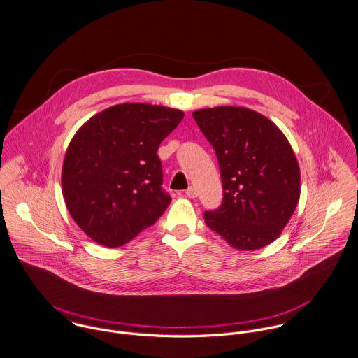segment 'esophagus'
<instances>
[{"label": "esophagus", "mask_w": 358, "mask_h": 358, "mask_svg": "<svg viewBox=\"0 0 358 358\" xmlns=\"http://www.w3.org/2000/svg\"><path fill=\"white\" fill-rule=\"evenodd\" d=\"M185 195H187L188 198H196V196H198L196 188H194V187H189V188L185 191Z\"/></svg>", "instance_id": "1"}]
</instances>
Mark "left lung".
Here are the masks:
<instances>
[{
    "label": "left lung",
    "instance_id": "1",
    "mask_svg": "<svg viewBox=\"0 0 358 358\" xmlns=\"http://www.w3.org/2000/svg\"><path fill=\"white\" fill-rule=\"evenodd\" d=\"M213 145L221 171V206L205 212L206 225L236 250L274 242L300 198V169L284 133L266 116L242 106L192 113Z\"/></svg>",
    "mask_w": 358,
    "mask_h": 358
}]
</instances>
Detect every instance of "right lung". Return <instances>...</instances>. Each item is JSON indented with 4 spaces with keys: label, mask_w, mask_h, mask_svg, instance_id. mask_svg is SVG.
Listing matches in <instances>:
<instances>
[{
    "label": "right lung",
    "mask_w": 358,
    "mask_h": 358,
    "mask_svg": "<svg viewBox=\"0 0 358 358\" xmlns=\"http://www.w3.org/2000/svg\"><path fill=\"white\" fill-rule=\"evenodd\" d=\"M184 112L129 102L88 119L62 166V194L74 222L94 242L119 248L153 225L171 198L162 189L160 143Z\"/></svg>",
    "instance_id": "right-lung-1"
}]
</instances>
